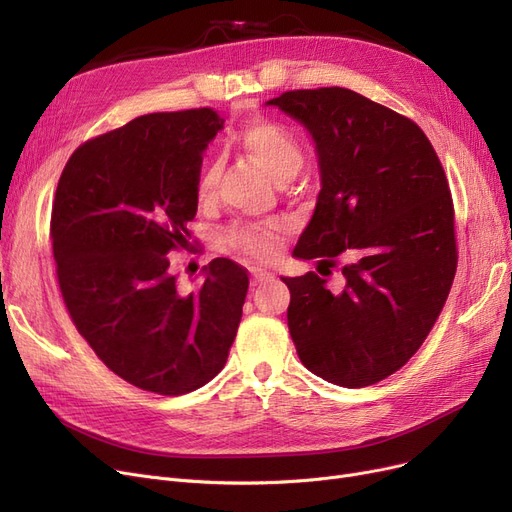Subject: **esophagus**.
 Segmentation results:
<instances>
[{
    "label": "esophagus",
    "instance_id": "esophagus-1",
    "mask_svg": "<svg viewBox=\"0 0 512 512\" xmlns=\"http://www.w3.org/2000/svg\"><path fill=\"white\" fill-rule=\"evenodd\" d=\"M270 278H274L270 272H266V270H253L251 272V280H253V285H261V282H268Z\"/></svg>",
    "mask_w": 512,
    "mask_h": 512
}]
</instances>
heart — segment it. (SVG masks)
I'll return each instance as SVG.
<instances>
[{"label":"heart","instance_id":"b5f03b06","mask_svg":"<svg viewBox=\"0 0 512 512\" xmlns=\"http://www.w3.org/2000/svg\"><path fill=\"white\" fill-rule=\"evenodd\" d=\"M238 143L249 151V154L266 168L276 181L291 179L299 170L301 162H304V151H301L297 137L285 124L274 120H255L242 126L238 130ZM221 170V162L213 160L200 175L196 198L202 206L215 202ZM287 230L289 223L285 219L272 217L227 227L223 240L246 257H251L255 261H268L278 253L280 240Z\"/></svg>","mask_w":512,"mask_h":512}]
</instances>
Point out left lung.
<instances>
[{
  "mask_svg": "<svg viewBox=\"0 0 512 512\" xmlns=\"http://www.w3.org/2000/svg\"><path fill=\"white\" fill-rule=\"evenodd\" d=\"M268 105L304 124L318 151L323 189L293 255L342 268L337 291L316 272L282 278L295 350L331 384L382 382L420 350L456 276L443 164L418 124L354 90H289Z\"/></svg>",
  "mask_w": 512,
  "mask_h": 512,
  "instance_id": "obj_1",
  "label": "left lung"
}]
</instances>
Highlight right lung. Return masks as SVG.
Returning a JSON list of instances; mask_svg holds the SVG:
<instances>
[{
	"label": "right lung",
	"mask_w": 512,
	"mask_h": 512,
	"mask_svg": "<svg viewBox=\"0 0 512 512\" xmlns=\"http://www.w3.org/2000/svg\"><path fill=\"white\" fill-rule=\"evenodd\" d=\"M223 122L211 107L147 113L82 143L56 185L50 240L67 312L105 367L147 392L211 382L242 318L249 272L236 261L213 259L183 293L170 259L192 240L202 151Z\"/></svg>",
	"instance_id": "add662e5"
}]
</instances>
